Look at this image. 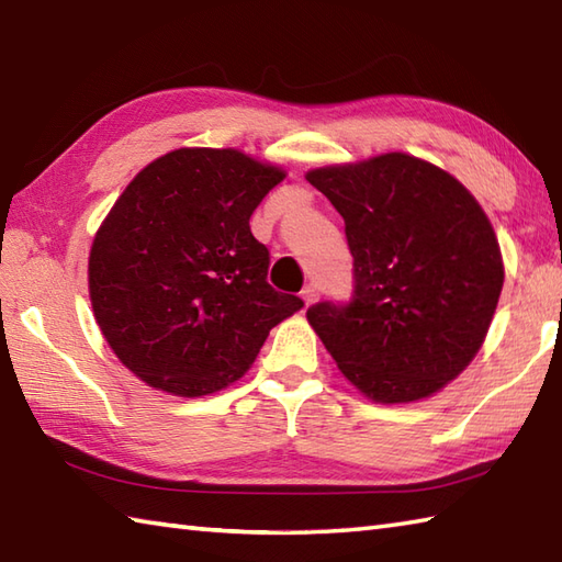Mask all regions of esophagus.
<instances>
[{"label":"esophagus","mask_w":562,"mask_h":562,"mask_svg":"<svg viewBox=\"0 0 562 562\" xmlns=\"http://www.w3.org/2000/svg\"><path fill=\"white\" fill-rule=\"evenodd\" d=\"M302 300L306 306L316 300V284H306V288L302 290Z\"/></svg>","instance_id":"34e87169"}]
</instances>
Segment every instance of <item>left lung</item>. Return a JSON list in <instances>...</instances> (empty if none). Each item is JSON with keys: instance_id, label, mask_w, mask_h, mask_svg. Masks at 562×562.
<instances>
[{"instance_id": "left-lung-1", "label": "left lung", "mask_w": 562, "mask_h": 562, "mask_svg": "<svg viewBox=\"0 0 562 562\" xmlns=\"http://www.w3.org/2000/svg\"><path fill=\"white\" fill-rule=\"evenodd\" d=\"M306 181L340 212L355 258L350 302L308 306V324L364 396H432L481 350L503 292L491 220L457 178L403 151Z\"/></svg>"}]
</instances>
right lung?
<instances>
[{"instance_id": "1", "label": "right lung", "mask_w": 562, "mask_h": 562, "mask_svg": "<svg viewBox=\"0 0 562 562\" xmlns=\"http://www.w3.org/2000/svg\"><path fill=\"white\" fill-rule=\"evenodd\" d=\"M284 178L238 149H176L115 200L89 256L97 324L130 372L183 398L241 379L304 302L268 284L250 214Z\"/></svg>"}]
</instances>
